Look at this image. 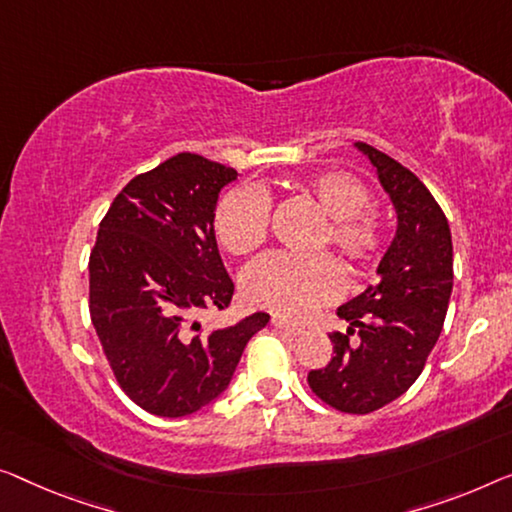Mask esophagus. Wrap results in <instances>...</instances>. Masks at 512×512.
Returning a JSON list of instances; mask_svg holds the SVG:
<instances>
[{
  "instance_id": "1",
  "label": "esophagus",
  "mask_w": 512,
  "mask_h": 512,
  "mask_svg": "<svg viewBox=\"0 0 512 512\" xmlns=\"http://www.w3.org/2000/svg\"><path fill=\"white\" fill-rule=\"evenodd\" d=\"M273 326H276L278 331H285L289 335H301L303 333L301 326H296V324L287 322V319H280V317H273Z\"/></svg>"
}]
</instances>
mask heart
<instances>
[{
	"label": "heart",
	"instance_id": "heart-1",
	"mask_svg": "<svg viewBox=\"0 0 512 512\" xmlns=\"http://www.w3.org/2000/svg\"><path fill=\"white\" fill-rule=\"evenodd\" d=\"M301 195L315 204L324 218L322 246L329 243L347 264L368 266L384 246V227L368 211L370 193L361 181L342 172H319L301 183ZM271 204L264 190L239 186L220 200L213 232L227 253H255L269 234ZM250 303L282 317H305L317 305L342 292V273L331 257H294L271 253L250 264L241 278Z\"/></svg>",
	"mask_w": 512,
	"mask_h": 512
}]
</instances>
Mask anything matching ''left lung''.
I'll return each mask as SVG.
<instances>
[{"instance_id":"left-lung-1","label":"left lung","mask_w":512,"mask_h":512,"mask_svg":"<svg viewBox=\"0 0 512 512\" xmlns=\"http://www.w3.org/2000/svg\"><path fill=\"white\" fill-rule=\"evenodd\" d=\"M354 147L375 167L398 227L377 266V285L338 308L347 335H329L331 363L310 370L308 384L345 414H370L414 384L437 345L453 292V241L444 211L414 172L370 144ZM354 330L356 343L348 340Z\"/></svg>"}]
</instances>
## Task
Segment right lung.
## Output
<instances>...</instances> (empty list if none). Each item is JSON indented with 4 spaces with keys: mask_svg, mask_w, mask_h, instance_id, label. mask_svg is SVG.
<instances>
[{
    "mask_svg": "<svg viewBox=\"0 0 512 512\" xmlns=\"http://www.w3.org/2000/svg\"><path fill=\"white\" fill-rule=\"evenodd\" d=\"M236 177L234 167L177 154L128 181L98 227L91 324L119 386L149 414L179 418L207 407L230 386L248 340L269 324L266 312L227 329L195 319L232 301L213 216L220 190Z\"/></svg>",
    "mask_w": 512,
    "mask_h": 512,
    "instance_id": "right-lung-1",
    "label": "right lung"
}]
</instances>
